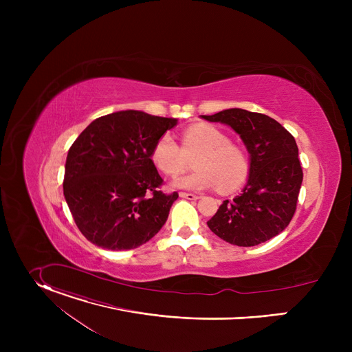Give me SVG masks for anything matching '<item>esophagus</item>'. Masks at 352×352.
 Returning <instances> with one entry per match:
<instances>
[{"label": "esophagus", "instance_id": "34e87169", "mask_svg": "<svg viewBox=\"0 0 352 352\" xmlns=\"http://www.w3.org/2000/svg\"><path fill=\"white\" fill-rule=\"evenodd\" d=\"M179 196H181V197H185V199H188V200H196V199H199L197 195H195V193H188V192H179Z\"/></svg>", "mask_w": 352, "mask_h": 352}]
</instances>
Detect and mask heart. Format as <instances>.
Instances as JSON below:
<instances>
[{
    "label": "heart",
    "mask_w": 352,
    "mask_h": 352,
    "mask_svg": "<svg viewBox=\"0 0 352 352\" xmlns=\"http://www.w3.org/2000/svg\"><path fill=\"white\" fill-rule=\"evenodd\" d=\"M193 173L177 178L174 186L202 190L219 188L220 192H231L239 188L248 178L249 160L243 150L230 143L228 136L210 125H193L184 131L182 146L170 133H164L155 143L152 160L164 174L175 177L189 167V159L195 157Z\"/></svg>",
    "instance_id": "heart-1"
}]
</instances>
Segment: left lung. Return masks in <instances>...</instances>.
<instances>
[{"label":"left lung","instance_id":"8db88e82","mask_svg":"<svg viewBox=\"0 0 352 352\" xmlns=\"http://www.w3.org/2000/svg\"><path fill=\"white\" fill-rule=\"evenodd\" d=\"M202 118L231 126L250 155L245 188L232 200H224L208 221L209 228L238 246L272 239L289 224L304 178L294 136L276 120L242 109Z\"/></svg>","mask_w":352,"mask_h":352}]
</instances>
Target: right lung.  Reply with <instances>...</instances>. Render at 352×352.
I'll use <instances>...</instances> for the list:
<instances>
[{"label": "right lung", "instance_id": "add662e5", "mask_svg": "<svg viewBox=\"0 0 352 352\" xmlns=\"http://www.w3.org/2000/svg\"><path fill=\"white\" fill-rule=\"evenodd\" d=\"M175 118L117 111L94 120L72 143L64 196L79 231L111 250L152 239L167 221L178 193H163L152 150Z\"/></svg>", "mask_w": 352, "mask_h": 352}]
</instances>
